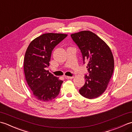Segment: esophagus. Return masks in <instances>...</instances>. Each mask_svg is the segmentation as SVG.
<instances>
[{"instance_id":"34e87169","label":"esophagus","mask_w":132,"mask_h":132,"mask_svg":"<svg viewBox=\"0 0 132 132\" xmlns=\"http://www.w3.org/2000/svg\"><path fill=\"white\" fill-rule=\"evenodd\" d=\"M64 78H66V79H72V78H74V77H69V76H64Z\"/></svg>"}]
</instances>
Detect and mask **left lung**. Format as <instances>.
<instances>
[{
    "mask_svg": "<svg viewBox=\"0 0 132 132\" xmlns=\"http://www.w3.org/2000/svg\"><path fill=\"white\" fill-rule=\"evenodd\" d=\"M71 37L80 50L83 63H87L89 74L85 75L86 82L79 93L87 99H95L105 91L113 74L112 53L104 41L91 31L75 33Z\"/></svg>",
    "mask_w": 132,
    "mask_h": 132,
    "instance_id": "8db88e82",
    "label": "left lung"
}]
</instances>
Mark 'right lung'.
<instances>
[{
  "label": "right lung",
  "instance_id": "obj_1",
  "mask_svg": "<svg viewBox=\"0 0 132 132\" xmlns=\"http://www.w3.org/2000/svg\"><path fill=\"white\" fill-rule=\"evenodd\" d=\"M62 33H45L34 39L26 50L24 61L26 79L35 97L43 102L54 99L60 91L63 81L46 70L52 52L67 37Z\"/></svg>",
  "mask_w": 132,
  "mask_h": 132
}]
</instances>
